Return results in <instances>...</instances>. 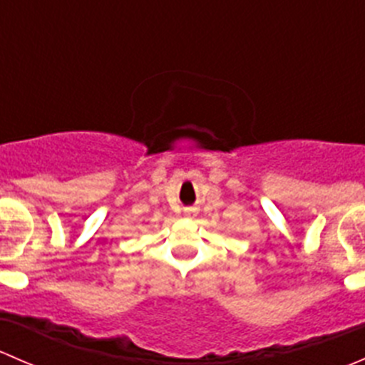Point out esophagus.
<instances>
[{
  "mask_svg": "<svg viewBox=\"0 0 365 365\" xmlns=\"http://www.w3.org/2000/svg\"><path fill=\"white\" fill-rule=\"evenodd\" d=\"M187 213H189V215H192V213H194V210H187Z\"/></svg>",
  "mask_w": 365,
  "mask_h": 365,
  "instance_id": "34e87169",
  "label": "esophagus"
}]
</instances>
